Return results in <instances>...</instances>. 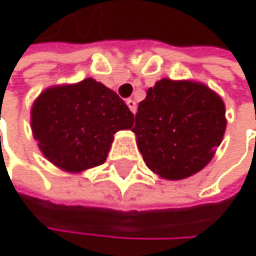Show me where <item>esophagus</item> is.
Listing matches in <instances>:
<instances>
[{
  "label": "esophagus",
  "instance_id": "esophagus-1",
  "mask_svg": "<svg viewBox=\"0 0 256 256\" xmlns=\"http://www.w3.org/2000/svg\"><path fill=\"white\" fill-rule=\"evenodd\" d=\"M126 105H128V110H130L133 114L136 112V102H134L133 99H128V100H126Z\"/></svg>",
  "mask_w": 256,
  "mask_h": 256
}]
</instances>
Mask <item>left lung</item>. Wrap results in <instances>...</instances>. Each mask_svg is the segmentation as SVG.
<instances>
[{"label": "left lung", "mask_w": 256, "mask_h": 256, "mask_svg": "<svg viewBox=\"0 0 256 256\" xmlns=\"http://www.w3.org/2000/svg\"><path fill=\"white\" fill-rule=\"evenodd\" d=\"M227 128L226 105L206 84L162 78L139 102L132 132L145 164L179 180L209 164Z\"/></svg>", "instance_id": "1"}]
</instances>
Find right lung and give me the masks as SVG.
<instances>
[{"mask_svg":"<svg viewBox=\"0 0 256 256\" xmlns=\"http://www.w3.org/2000/svg\"><path fill=\"white\" fill-rule=\"evenodd\" d=\"M133 120L123 99L93 78L52 86L30 108V128L40 151L71 174L100 166L114 134L132 128Z\"/></svg>","mask_w":256,"mask_h":256,"instance_id":"right-lung-1","label":"right lung"}]
</instances>
